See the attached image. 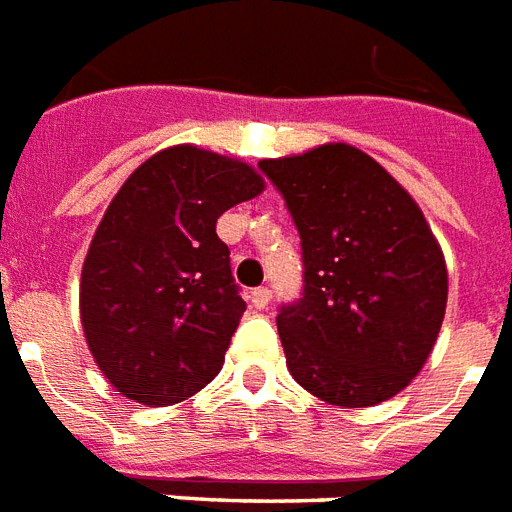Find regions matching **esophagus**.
<instances>
[{
	"mask_svg": "<svg viewBox=\"0 0 512 512\" xmlns=\"http://www.w3.org/2000/svg\"><path fill=\"white\" fill-rule=\"evenodd\" d=\"M248 298H251V304L256 309H267V304L272 301V293H269V288H253Z\"/></svg>",
	"mask_w": 512,
	"mask_h": 512,
	"instance_id": "1",
	"label": "esophagus"
}]
</instances>
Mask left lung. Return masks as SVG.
<instances>
[{
	"mask_svg": "<svg viewBox=\"0 0 512 512\" xmlns=\"http://www.w3.org/2000/svg\"><path fill=\"white\" fill-rule=\"evenodd\" d=\"M301 235L304 293L277 314L298 386L372 407L423 370L447 312V261L412 195L346 142L267 158Z\"/></svg>",
	"mask_w": 512,
	"mask_h": 512,
	"instance_id": "8db88e82",
	"label": "left lung"
}]
</instances>
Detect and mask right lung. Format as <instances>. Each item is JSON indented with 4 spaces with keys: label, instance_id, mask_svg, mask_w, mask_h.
Masks as SVG:
<instances>
[{
    "label": "right lung",
    "instance_id": "obj_1",
    "mask_svg": "<svg viewBox=\"0 0 512 512\" xmlns=\"http://www.w3.org/2000/svg\"><path fill=\"white\" fill-rule=\"evenodd\" d=\"M264 192L248 163L195 145L150 155L110 200L81 269V327L126 399L166 407L216 378L245 312L216 219Z\"/></svg>",
    "mask_w": 512,
    "mask_h": 512
}]
</instances>
